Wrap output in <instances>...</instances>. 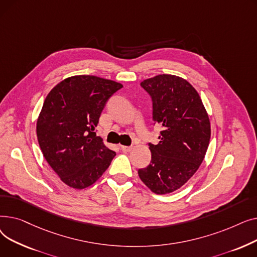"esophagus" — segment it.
Instances as JSON below:
<instances>
[{
    "mask_svg": "<svg viewBox=\"0 0 257 257\" xmlns=\"http://www.w3.org/2000/svg\"><path fill=\"white\" fill-rule=\"evenodd\" d=\"M120 149L123 152H131L133 147L132 146H120Z\"/></svg>",
    "mask_w": 257,
    "mask_h": 257,
    "instance_id": "obj_1",
    "label": "esophagus"
}]
</instances>
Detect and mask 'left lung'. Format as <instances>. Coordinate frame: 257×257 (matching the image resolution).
Wrapping results in <instances>:
<instances>
[{
    "instance_id": "obj_1",
    "label": "left lung",
    "mask_w": 257,
    "mask_h": 257,
    "mask_svg": "<svg viewBox=\"0 0 257 257\" xmlns=\"http://www.w3.org/2000/svg\"><path fill=\"white\" fill-rule=\"evenodd\" d=\"M141 85L152 98L153 119L163 130L159 143L149 144L151 163L139 170V176L153 193L170 194L190 180L203 161L209 117L198 91L181 77L157 75Z\"/></svg>"
}]
</instances>
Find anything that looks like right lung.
Listing matches in <instances>:
<instances>
[{"label":"right lung","mask_w":257,"mask_h":257,"mask_svg":"<svg viewBox=\"0 0 257 257\" xmlns=\"http://www.w3.org/2000/svg\"><path fill=\"white\" fill-rule=\"evenodd\" d=\"M121 87L112 80L77 75L48 93L37 118V140L47 163L70 187L93 184L115 156L94 129L107 100Z\"/></svg>","instance_id":"add662e5"}]
</instances>
